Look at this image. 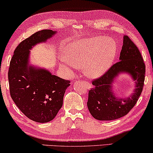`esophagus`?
I'll return each mask as SVG.
<instances>
[{
  "label": "esophagus",
  "mask_w": 153,
  "mask_h": 153,
  "mask_svg": "<svg viewBox=\"0 0 153 153\" xmlns=\"http://www.w3.org/2000/svg\"><path fill=\"white\" fill-rule=\"evenodd\" d=\"M83 82H84L85 83V84H86L87 85V86H90V85H89V83L88 82H87V81H83Z\"/></svg>",
  "instance_id": "34e87169"
}]
</instances>
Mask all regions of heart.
Segmentation results:
<instances>
[{
  "label": "heart",
  "instance_id": "heart-1",
  "mask_svg": "<svg viewBox=\"0 0 153 153\" xmlns=\"http://www.w3.org/2000/svg\"><path fill=\"white\" fill-rule=\"evenodd\" d=\"M116 56V45L111 38L97 36L78 39L64 49L63 59L60 65L69 72L72 68L84 69L91 78H97L105 74L112 66Z\"/></svg>",
  "mask_w": 153,
  "mask_h": 153
}]
</instances>
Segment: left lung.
Instances as JSON below:
<instances>
[{"label":"left lung","mask_w":153,"mask_h":153,"mask_svg":"<svg viewBox=\"0 0 153 153\" xmlns=\"http://www.w3.org/2000/svg\"><path fill=\"white\" fill-rule=\"evenodd\" d=\"M120 61L107 72L93 81L89 91L87 106L91 114L98 120H113L128 114L141 95L145 80L146 66L138 49L129 37L123 36ZM120 74H127L135 83L128 97L120 98L114 93L113 84Z\"/></svg>","instance_id":"left-lung-1"}]
</instances>
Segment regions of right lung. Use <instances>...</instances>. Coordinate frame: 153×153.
<instances>
[{
    "label": "right lung",
    "mask_w": 153,
    "mask_h": 153,
    "mask_svg": "<svg viewBox=\"0 0 153 153\" xmlns=\"http://www.w3.org/2000/svg\"><path fill=\"white\" fill-rule=\"evenodd\" d=\"M57 31L42 30L24 39L14 51L8 72L10 95L17 107L30 120L47 123L61 108L70 81L30 62V50L46 43Z\"/></svg>",
    "instance_id": "obj_1"
}]
</instances>
